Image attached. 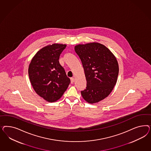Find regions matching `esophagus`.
I'll list each match as a JSON object with an SVG mask.
<instances>
[{"label":"esophagus","mask_w":151,"mask_h":151,"mask_svg":"<svg viewBox=\"0 0 151 151\" xmlns=\"http://www.w3.org/2000/svg\"><path fill=\"white\" fill-rule=\"evenodd\" d=\"M70 80H71V83H73V82H74V78H70Z\"/></svg>","instance_id":"esophagus-1"}]
</instances>
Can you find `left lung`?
I'll list each match as a JSON object with an SVG mask.
<instances>
[{
    "instance_id": "1",
    "label": "left lung",
    "mask_w": 151,
    "mask_h": 151,
    "mask_svg": "<svg viewBox=\"0 0 151 151\" xmlns=\"http://www.w3.org/2000/svg\"><path fill=\"white\" fill-rule=\"evenodd\" d=\"M75 50L82 62L87 81L81 91L82 97L90 104L104 100L110 95L119 75L117 61L105 46L97 42L78 45Z\"/></svg>"
}]
</instances>
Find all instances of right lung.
<instances>
[{
	"label": "right lung",
	"mask_w": 151,
	"mask_h": 151,
	"mask_svg": "<svg viewBox=\"0 0 151 151\" xmlns=\"http://www.w3.org/2000/svg\"><path fill=\"white\" fill-rule=\"evenodd\" d=\"M66 45L54 44L37 51L29 67V76L38 95L49 102H55L63 96L70 83L64 68L60 64V55Z\"/></svg>",
	"instance_id": "1"
}]
</instances>
